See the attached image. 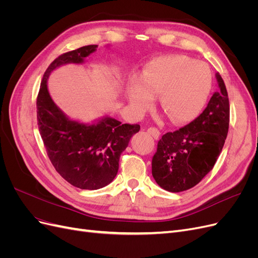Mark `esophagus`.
Instances as JSON below:
<instances>
[{
  "label": "esophagus",
  "mask_w": 258,
  "mask_h": 258,
  "mask_svg": "<svg viewBox=\"0 0 258 258\" xmlns=\"http://www.w3.org/2000/svg\"><path fill=\"white\" fill-rule=\"evenodd\" d=\"M147 132H148V134H150L154 139H158V138L160 137V131H159L157 128H155V127L148 128V129H147Z\"/></svg>",
  "instance_id": "34e87169"
}]
</instances>
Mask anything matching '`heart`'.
<instances>
[{"label": "heart", "instance_id": "1", "mask_svg": "<svg viewBox=\"0 0 258 258\" xmlns=\"http://www.w3.org/2000/svg\"><path fill=\"white\" fill-rule=\"evenodd\" d=\"M212 86V73L204 62L186 56L154 59L145 66L141 83L127 90L129 105L137 112L150 107L154 96L168 118L174 123L191 120L204 107Z\"/></svg>", "mask_w": 258, "mask_h": 258}]
</instances>
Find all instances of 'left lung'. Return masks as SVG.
<instances>
[{
	"mask_svg": "<svg viewBox=\"0 0 258 258\" xmlns=\"http://www.w3.org/2000/svg\"><path fill=\"white\" fill-rule=\"evenodd\" d=\"M218 91L196 119L158 141L152 174L161 188L179 192L197 185L220 156L229 128V100L225 83L216 73Z\"/></svg>",
	"mask_w": 258,
	"mask_h": 258,
	"instance_id": "8db88e82",
	"label": "left lung"
}]
</instances>
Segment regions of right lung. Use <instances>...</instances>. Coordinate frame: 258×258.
I'll use <instances>...</instances> for the list:
<instances>
[{"mask_svg":"<svg viewBox=\"0 0 258 258\" xmlns=\"http://www.w3.org/2000/svg\"><path fill=\"white\" fill-rule=\"evenodd\" d=\"M97 47L83 46L54 59L44 73L36 99L38 130L52 166L67 182L89 190L102 188L115 178L120 155L140 126L112 117L92 124L69 119L50 98L47 79L62 64L82 63Z\"/></svg>","mask_w":258,"mask_h":258,"instance_id":"right-lung-1","label":"right lung"}]
</instances>
